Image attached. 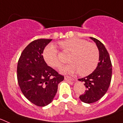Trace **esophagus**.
Here are the masks:
<instances>
[{"label": "esophagus", "mask_w": 123, "mask_h": 123, "mask_svg": "<svg viewBox=\"0 0 123 123\" xmlns=\"http://www.w3.org/2000/svg\"><path fill=\"white\" fill-rule=\"evenodd\" d=\"M65 80H67V81H73L74 78H71V76H65Z\"/></svg>", "instance_id": "esophagus-1"}]
</instances>
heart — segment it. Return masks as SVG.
I'll return each mask as SVG.
<instances>
[{"label":"heart","instance_id":"b5f03b06","mask_svg":"<svg viewBox=\"0 0 123 123\" xmlns=\"http://www.w3.org/2000/svg\"><path fill=\"white\" fill-rule=\"evenodd\" d=\"M59 47L70 55L68 61L70 64L62 71L65 73L78 72L81 76H87L95 70L99 60V51L95 44L79 38H70L58 42ZM43 58L46 63L54 68H60L62 63L58 52L54 45H49L43 51Z\"/></svg>","mask_w":123,"mask_h":123}]
</instances>
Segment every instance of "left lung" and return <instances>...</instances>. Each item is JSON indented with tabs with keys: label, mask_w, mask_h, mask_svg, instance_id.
Wrapping results in <instances>:
<instances>
[{
	"label": "left lung",
	"mask_w": 123,
	"mask_h": 123,
	"mask_svg": "<svg viewBox=\"0 0 123 123\" xmlns=\"http://www.w3.org/2000/svg\"><path fill=\"white\" fill-rule=\"evenodd\" d=\"M96 43L99 51L98 66L91 74L78 80L83 82L87 88L83 94L79 96L82 102L92 104L98 101L105 94L110 84L112 74V65L108 51L102 42L90 37Z\"/></svg>",
	"instance_id": "1"
}]
</instances>
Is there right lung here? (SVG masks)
<instances>
[{
	"label": "right lung",
	"mask_w": 123,
	"mask_h": 123,
	"mask_svg": "<svg viewBox=\"0 0 123 123\" xmlns=\"http://www.w3.org/2000/svg\"><path fill=\"white\" fill-rule=\"evenodd\" d=\"M52 39L34 40L23 50L17 65V79L25 97L34 105L50 104L64 76L47 65L43 58L44 48Z\"/></svg>",
	"instance_id": "right-lung-1"
}]
</instances>
